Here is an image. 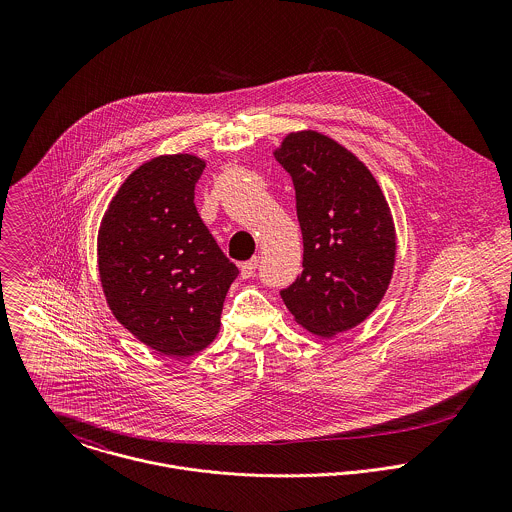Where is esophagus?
I'll return each mask as SVG.
<instances>
[{
  "label": "esophagus",
  "mask_w": 512,
  "mask_h": 512,
  "mask_svg": "<svg viewBox=\"0 0 512 512\" xmlns=\"http://www.w3.org/2000/svg\"><path fill=\"white\" fill-rule=\"evenodd\" d=\"M258 266H260V258L258 256L250 258L248 262H242L240 264V276L242 278H252L256 274V270H258Z\"/></svg>",
  "instance_id": "obj_1"
}]
</instances>
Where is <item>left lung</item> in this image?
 <instances>
[{
    "label": "left lung",
    "mask_w": 512,
    "mask_h": 512,
    "mask_svg": "<svg viewBox=\"0 0 512 512\" xmlns=\"http://www.w3.org/2000/svg\"><path fill=\"white\" fill-rule=\"evenodd\" d=\"M276 159L292 177L303 236V270L280 295L299 325L333 337L365 321L390 284L392 215L365 163L323 134H290Z\"/></svg>",
    "instance_id": "obj_1"
}]
</instances>
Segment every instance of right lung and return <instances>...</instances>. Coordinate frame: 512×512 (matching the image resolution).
Segmentation results:
<instances>
[{
	"label": "right lung",
	"mask_w": 512,
	"mask_h": 512,
	"mask_svg": "<svg viewBox=\"0 0 512 512\" xmlns=\"http://www.w3.org/2000/svg\"><path fill=\"white\" fill-rule=\"evenodd\" d=\"M205 161L161 155L136 169L98 232V270L116 319L147 347L187 357L219 333L238 276L195 207Z\"/></svg>",
	"instance_id": "right-lung-1"
}]
</instances>
